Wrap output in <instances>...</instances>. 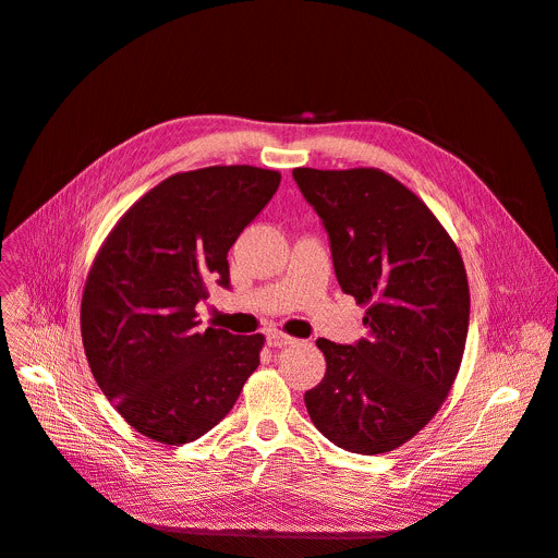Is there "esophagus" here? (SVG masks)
Here are the masks:
<instances>
[{
	"instance_id": "esophagus-1",
	"label": "esophagus",
	"mask_w": 558,
	"mask_h": 558,
	"mask_svg": "<svg viewBox=\"0 0 558 558\" xmlns=\"http://www.w3.org/2000/svg\"><path fill=\"white\" fill-rule=\"evenodd\" d=\"M267 341H269V345H274V348H284V345L296 343V339H294V337L282 335V332H278V330L269 332V335H267Z\"/></svg>"
}]
</instances>
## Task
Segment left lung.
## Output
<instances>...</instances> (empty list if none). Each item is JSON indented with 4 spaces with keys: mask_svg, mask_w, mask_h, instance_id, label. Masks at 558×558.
Wrapping results in <instances>:
<instances>
[{
    "mask_svg": "<svg viewBox=\"0 0 558 558\" xmlns=\"http://www.w3.org/2000/svg\"><path fill=\"white\" fill-rule=\"evenodd\" d=\"M294 181L328 232L341 291L368 307V337L316 341L328 368L305 391L307 414L348 452H391L432 421L459 373L471 318L463 259L385 171L299 167Z\"/></svg>",
    "mask_w": 558,
    "mask_h": 558,
    "instance_id": "1",
    "label": "left lung"
}]
</instances>
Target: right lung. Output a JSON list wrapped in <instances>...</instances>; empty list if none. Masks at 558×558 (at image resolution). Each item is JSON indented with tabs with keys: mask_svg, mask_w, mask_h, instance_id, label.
I'll return each mask as SVG.
<instances>
[{
	"mask_svg": "<svg viewBox=\"0 0 558 558\" xmlns=\"http://www.w3.org/2000/svg\"><path fill=\"white\" fill-rule=\"evenodd\" d=\"M280 173L248 165L173 173L104 242L81 301V337L99 389L158 444L210 432L259 364L262 335L201 328L210 284L230 289L228 251L264 210Z\"/></svg>",
	"mask_w": 558,
	"mask_h": 558,
	"instance_id": "right-lung-1",
	"label": "right lung"
}]
</instances>
